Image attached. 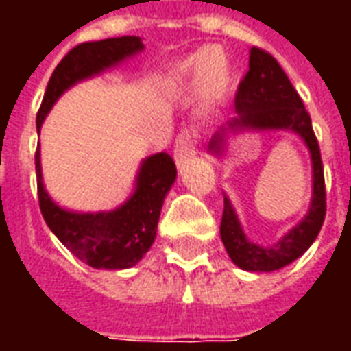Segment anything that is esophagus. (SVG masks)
<instances>
[{
  "instance_id": "esophagus-1",
  "label": "esophagus",
  "mask_w": 351,
  "mask_h": 351,
  "mask_svg": "<svg viewBox=\"0 0 351 351\" xmlns=\"http://www.w3.org/2000/svg\"><path fill=\"white\" fill-rule=\"evenodd\" d=\"M193 145H191V141L188 135H180V137L176 138V145H175V161L176 165L180 167V165H184L186 161L190 160L191 156H193Z\"/></svg>"
}]
</instances>
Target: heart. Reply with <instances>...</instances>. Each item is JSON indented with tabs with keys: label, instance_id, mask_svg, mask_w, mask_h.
I'll return each instance as SVG.
<instances>
[{
	"label": "heart",
	"instance_id": "heart-1",
	"mask_svg": "<svg viewBox=\"0 0 351 351\" xmlns=\"http://www.w3.org/2000/svg\"><path fill=\"white\" fill-rule=\"evenodd\" d=\"M180 73L182 75L199 73V88L208 99L223 97L231 84V75H229L226 56L220 49H214V47L201 50L199 54L190 58L180 67Z\"/></svg>",
	"mask_w": 351,
	"mask_h": 351
}]
</instances>
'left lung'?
Returning a JSON list of instances; mask_svg holds the SVG:
<instances>
[{"label": "left lung", "mask_w": 351, "mask_h": 351, "mask_svg": "<svg viewBox=\"0 0 351 351\" xmlns=\"http://www.w3.org/2000/svg\"><path fill=\"white\" fill-rule=\"evenodd\" d=\"M248 73L239 84L235 97L237 116L208 143V152L221 156L228 133L250 131H291L308 146L312 160V201L308 213L297 226L274 244L259 246L244 235L231 201L223 195L220 235L231 261L244 271L271 272L293 263L316 241L325 220L324 163L319 145L312 130V120L299 93L274 58L265 50L252 47Z\"/></svg>", "instance_id": "obj_1"}]
</instances>
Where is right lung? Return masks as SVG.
<instances>
[{"label":"right lung","instance_id":"right-lung-1","mask_svg":"<svg viewBox=\"0 0 351 351\" xmlns=\"http://www.w3.org/2000/svg\"><path fill=\"white\" fill-rule=\"evenodd\" d=\"M145 49L141 37L125 35L103 41L77 45L52 73L41 108L37 112V131L58 97L80 80L90 79L125 58ZM39 208L50 231L73 256L93 269H130L150 250L161 206L175 184L176 167L165 152L154 154L141 163L135 191L131 197L108 213H73L58 206L45 190L39 148L35 152Z\"/></svg>","mask_w":351,"mask_h":351}]
</instances>
